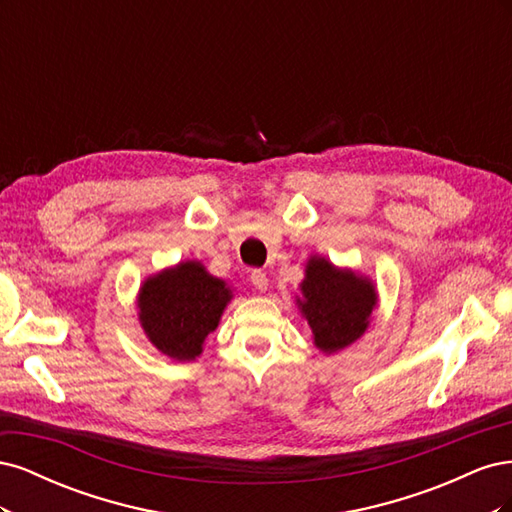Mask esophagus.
Listing matches in <instances>:
<instances>
[{
  "mask_svg": "<svg viewBox=\"0 0 512 512\" xmlns=\"http://www.w3.org/2000/svg\"><path fill=\"white\" fill-rule=\"evenodd\" d=\"M250 282H252V286L256 288V290H260V292H265L267 290V286H269V277H267V273L265 271H252V275H250Z\"/></svg>",
  "mask_w": 512,
  "mask_h": 512,
  "instance_id": "obj_1",
  "label": "esophagus"
}]
</instances>
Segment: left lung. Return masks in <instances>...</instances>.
I'll return each instance as SVG.
<instances>
[{"label":"left lung","instance_id":"8db88e82","mask_svg":"<svg viewBox=\"0 0 512 512\" xmlns=\"http://www.w3.org/2000/svg\"><path fill=\"white\" fill-rule=\"evenodd\" d=\"M378 292L374 282L352 269H337L322 256L307 260L297 305L318 350L333 354L359 339L367 327Z\"/></svg>","mask_w":512,"mask_h":512}]
</instances>
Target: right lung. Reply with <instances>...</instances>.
<instances>
[{"mask_svg":"<svg viewBox=\"0 0 512 512\" xmlns=\"http://www.w3.org/2000/svg\"><path fill=\"white\" fill-rule=\"evenodd\" d=\"M232 290L203 262L185 260L147 277L138 290V320L149 342L175 361H194L218 329Z\"/></svg>","mask_w":512,"mask_h":512,"instance_id":"right-lung-1","label":"right lung"}]
</instances>
